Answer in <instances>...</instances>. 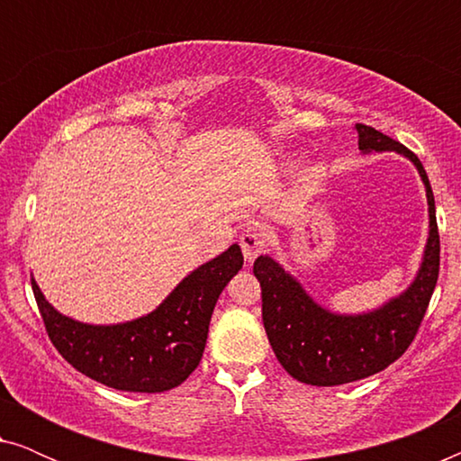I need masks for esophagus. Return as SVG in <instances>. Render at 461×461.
<instances>
[{
    "instance_id": "34e87169",
    "label": "esophagus",
    "mask_w": 461,
    "mask_h": 461,
    "mask_svg": "<svg viewBox=\"0 0 461 461\" xmlns=\"http://www.w3.org/2000/svg\"><path fill=\"white\" fill-rule=\"evenodd\" d=\"M239 243H241L243 256L248 262H254L262 251H267V239H264L262 232L254 229V226H248V229L241 232Z\"/></svg>"
}]
</instances>
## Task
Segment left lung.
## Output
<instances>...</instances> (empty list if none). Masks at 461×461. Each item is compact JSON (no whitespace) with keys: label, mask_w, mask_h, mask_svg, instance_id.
<instances>
[{"label":"left lung","mask_w":461,"mask_h":461,"mask_svg":"<svg viewBox=\"0 0 461 461\" xmlns=\"http://www.w3.org/2000/svg\"><path fill=\"white\" fill-rule=\"evenodd\" d=\"M363 153L396 150L409 157L426 185L430 235L424 260L407 292L365 314H333L319 306L273 258L260 256L254 275L262 287V321L268 342L285 371L311 386H339L386 369L413 342L437 287L440 241L434 194L421 161L393 138L357 123Z\"/></svg>","instance_id":"left-lung-1"}]
</instances>
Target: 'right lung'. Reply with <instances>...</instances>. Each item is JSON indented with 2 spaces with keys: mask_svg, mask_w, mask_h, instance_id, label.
<instances>
[{
  "mask_svg": "<svg viewBox=\"0 0 461 461\" xmlns=\"http://www.w3.org/2000/svg\"><path fill=\"white\" fill-rule=\"evenodd\" d=\"M243 267L239 245L193 270L147 317L119 325H87L60 314L31 279L54 348L81 374L125 393H166L180 386L203 357L213 306Z\"/></svg>",
  "mask_w": 461,
  "mask_h": 461,
  "instance_id": "obj_1",
  "label": "right lung"
}]
</instances>
